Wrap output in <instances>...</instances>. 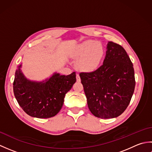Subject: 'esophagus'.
<instances>
[{
  "label": "esophagus",
  "instance_id": "1",
  "mask_svg": "<svg viewBox=\"0 0 152 152\" xmlns=\"http://www.w3.org/2000/svg\"><path fill=\"white\" fill-rule=\"evenodd\" d=\"M76 81L78 82H80V81H81V80H80V76L78 74H76Z\"/></svg>",
  "mask_w": 152,
  "mask_h": 152
}]
</instances>
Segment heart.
I'll return each instance as SVG.
<instances>
[{
	"label": "heart",
	"mask_w": 152,
	"mask_h": 152,
	"mask_svg": "<svg viewBox=\"0 0 152 152\" xmlns=\"http://www.w3.org/2000/svg\"><path fill=\"white\" fill-rule=\"evenodd\" d=\"M104 55L102 45L95 40H86L78 45L72 51L74 59H78L77 69L86 72H91L99 65Z\"/></svg>",
	"instance_id": "obj_1"
}]
</instances>
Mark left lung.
<instances>
[{
    "instance_id": "1",
    "label": "left lung",
    "mask_w": 152,
    "mask_h": 152,
    "mask_svg": "<svg viewBox=\"0 0 152 152\" xmlns=\"http://www.w3.org/2000/svg\"><path fill=\"white\" fill-rule=\"evenodd\" d=\"M89 110L110 119L120 115L130 103L135 87L133 65L125 49L109 42L102 65L80 74Z\"/></svg>"
}]
</instances>
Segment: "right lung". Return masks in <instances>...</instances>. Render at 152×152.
<instances>
[{
	"label": "right lung",
	"instance_id": "right-lung-1",
	"mask_svg": "<svg viewBox=\"0 0 152 152\" xmlns=\"http://www.w3.org/2000/svg\"><path fill=\"white\" fill-rule=\"evenodd\" d=\"M20 67L15 71L13 89L21 108L32 117L56 115L62 108L65 94L76 81V73L68 76L56 73L45 82H34L25 78Z\"/></svg>",
	"mask_w": 152,
	"mask_h": 152
}]
</instances>
